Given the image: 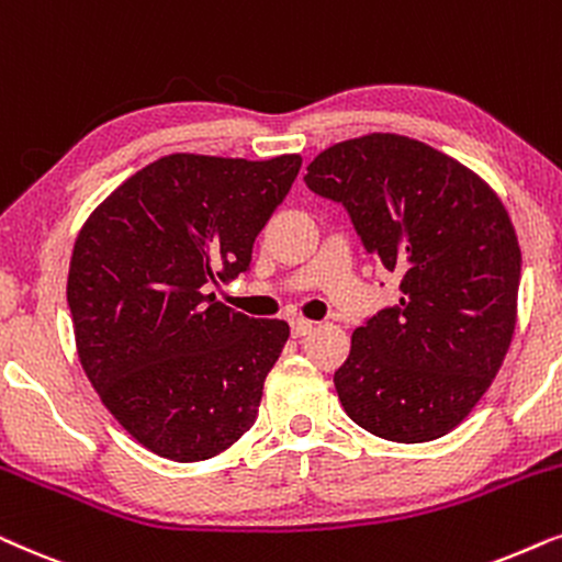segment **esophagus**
Segmentation results:
<instances>
[{
	"mask_svg": "<svg viewBox=\"0 0 562 562\" xmlns=\"http://www.w3.org/2000/svg\"><path fill=\"white\" fill-rule=\"evenodd\" d=\"M313 321H305V318H293L290 321V331H293V336H305L313 331Z\"/></svg>",
	"mask_w": 562,
	"mask_h": 562,
	"instance_id": "34e87169",
	"label": "esophagus"
}]
</instances>
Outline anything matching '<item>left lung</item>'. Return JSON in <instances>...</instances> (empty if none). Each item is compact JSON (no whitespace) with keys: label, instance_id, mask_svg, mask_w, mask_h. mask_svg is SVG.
Listing matches in <instances>:
<instances>
[{"label":"left lung","instance_id":"left-lung-1","mask_svg":"<svg viewBox=\"0 0 562 562\" xmlns=\"http://www.w3.org/2000/svg\"><path fill=\"white\" fill-rule=\"evenodd\" d=\"M303 179L401 274V301L351 334L334 372L344 411L391 442L445 437L488 391L514 336L521 251L504 203L460 161L393 133L326 148Z\"/></svg>","mask_w":562,"mask_h":562}]
</instances>
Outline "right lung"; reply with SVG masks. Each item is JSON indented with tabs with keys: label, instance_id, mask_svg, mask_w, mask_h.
Listing matches in <instances>:
<instances>
[{
	"label": "right lung",
	"instance_id": "right-lung-1",
	"mask_svg": "<svg viewBox=\"0 0 562 562\" xmlns=\"http://www.w3.org/2000/svg\"><path fill=\"white\" fill-rule=\"evenodd\" d=\"M301 164L171 154L81 226L66 285L81 368L146 450L207 460L257 422L290 326L228 308L211 285L249 272L254 238Z\"/></svg>",
	"mask_w": 562,
	"mask_h": 562
}]
</instances>
